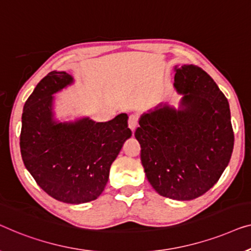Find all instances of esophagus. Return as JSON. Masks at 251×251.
I'll return each instance as SVG.
<instances>
[{
	"instance_id": "1",
	"label": "esophagus",
	"mask_w": 251,
	"mask_h": 251,
	"mask_svg": "<svg viewBox=\"0 0 251 251\" xmlns=\"http://www.w3.org/2000/svg\"><path fill=\"white\" fill-rule=\"evenodd\" d=\"M137 122H139V117L136 115H130L128 118V127L130 128L132 132L136 129L137 127Z\"/></svg>"
}]
</instances>
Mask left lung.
<instances>
[{
	"instance_id": "obj_1",
	"label": "left lung",
	"mask_w": 251,
	"mask_h": 251,
	"mask_svg": "<svg viewBox=\"0 0 251 251\" xmlns=\"http://www.w3.org/2000/svg\"><path fill=\"white\" fill-rule=\"evenodd\" d=\"M178 108L160 102L141 115L135 137L151 186L173 200H192L216 184L230 162L234 134L227 99L195 65L175 66Z\"/></svg>"
}]
</instances>
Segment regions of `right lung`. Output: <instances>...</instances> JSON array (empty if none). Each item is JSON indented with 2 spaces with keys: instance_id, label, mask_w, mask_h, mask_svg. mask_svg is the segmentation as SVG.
<instances>
[{
  "instance_id": "obj_1",
  "label": "right lung",
  "mask_w": 251,
  "mask_h": 251,
  "mask_svg": "<svg viewBox=\"0 0 251 251\" xmlns=\"http://www.w3.org/2000/svg\"><path fill=\"white\" fill-rule=\"evenodd\" d=\"M74 84L66 72L49 73L27 99L21 117L20 151L27 171L49 196L66 203L95 200L110 166L132 136L128 116L97 123L90 117H54V94Z\"/></svg>"
}]
</instances>
